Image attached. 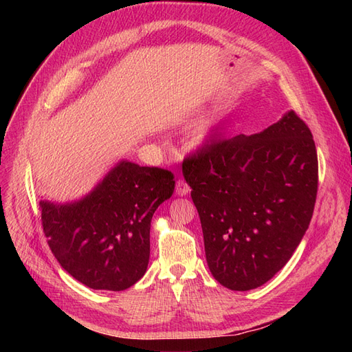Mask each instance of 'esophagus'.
Masks as SVG:
<instances>
[{"mask_svg":"<svg viewBox=\"0 0 352 352\" xmlns=\"http://www.w3.org/2000/svg\"><path fill=\"white\" fill-rule=\"evenodd\" d=\"M190 190V188H189V185L185 182L184 179H179L177 182H176V194L179 195V197H185V195H188V192Z\"/></svg>","mask_w":352,"mask_h":352,"instance_id":"34e87169","label":"esophagus"}]
</instances>
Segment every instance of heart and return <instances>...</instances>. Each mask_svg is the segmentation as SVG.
Masks as SVG:
<instances>
[{
	"instance_id": "heart-1",
	"label": "heart",
	"mask_w": 352,
	"mask_h": 352,
	"mask_svg": "<svg viewBox=\"0 0 352 352\" xmlns=\"http://www.w3.org/2000/svg\"><path fill=\"white\" fill-rule=\"evenodd\" d=\"M207 135H208V131H207V127H201V129L198 131V140H199V141H202V140H206V138H207Z\"/></svg>"
}]
</instances>
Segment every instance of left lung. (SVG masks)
Listing matches in <instances>:
<instances>
[{
    "instance_id": "obj_1",
    "label": "left lung",
    "mask_w": 352,
    "mask_h": 352,
    "mask_svg": "<svg viewBox=\"0 0 352 352\" xmlns=\"http://www.w3.org/2000/svg\"><path fill=\"white\" fill-rule=\"evenodd\" d=\"M206 258L232 291L255 289L289 261L313 217L318 163L311 131L287 111L260 133L211 140L184 160Z\"/></svg>"
}]
</instances>
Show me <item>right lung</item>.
<instances>
[{"label":"right lung","instance_id":"1","mask_svg":"<svg viewBox=\"0 0 352 352\" xmlns=\"http://www.w3.org/2000/svg\"><path fill=\"white\" fill-rule=\"evenodd\" d=\"M160 167L120 162L85 198L41 201V220L60 265L91 289L123 291L146 272L151 219L175 189Z\"/></svg>","mask_w":352,"mask_h":352}]
</instances>
